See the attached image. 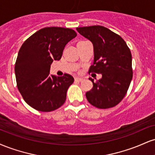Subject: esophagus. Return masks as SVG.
I'll list each match as a JSON object with an SVG mask.
<instances>
[{
	"mask_svg": "<svg viewBox=\"0 0 155 155\" xmlns=\"http://www.w3.org/2000/svg\"><path fill=\"white\" fill-rule=\"evenodd\" d=\"M83 80V78L81 77H76L75 78V81H81Z\"/></svg>",
	"mask_w": 155,
	"mask_h": 155,
	"instance_id": "34e87169",
	"label": "esophagus"
}]
</instances>
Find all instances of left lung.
<instances>
[{"label": "left lung", "mask_w": 155, "mask_h": 155, "mask_svg": "<svg viewBox=\"0 0 155 155\" xmlns=\"http://www.w3.org/2000/svg\"><path fill=\"white\" fill-rule=\"evenodd\" d=\"M76 31L92 42L93 65L89 72L102 74L92 81L93 87L86 92L90 104L99 108L114 107L123 99L133 78L132 55L122 37L100 25L77 28Z\"/></svg>", "instance_id": "8db88e82"}]
</instances>
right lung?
Segmentation results:
<instances>
[{
	"label": "right lung",
	"instance_id": "1",
	"mask_svg": "<svg viewBox=\"0 0 155 155\" xmlns=\"http://www.w3.org/2000/svg\"><path fill=\"white\" fill-rule=\"evenodd\" d=\"M74 30L48 27L35 32L19 49L15 71L17 87L25 101L40 111L58 109L65 103L74 77L49 74L51 63L59 60L65 45L76 36Z\"/></svg>",
	"mask_w": 155,
	"mask_h": 155
}]
</instances>
